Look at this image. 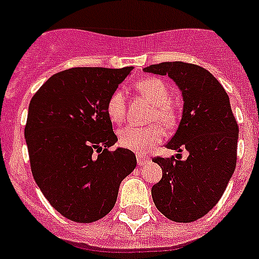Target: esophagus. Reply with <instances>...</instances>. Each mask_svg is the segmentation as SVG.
<instances>
[{"mask_svg": "<svg viewBox=\"0 0 259 259\" xmlns=\"http://www.w3.org/2000/svg\"><path fill=\"white\" fill-rule=\"evenodd\" d=\"M136 158H137V164H139V166H145V164H148L150 162V158L145 157V155L137 154Z\"/></svg>", "mask_w": 259, "mask_h": 259, "instance_id": "1", "label": "esophagus"}]
</instances>
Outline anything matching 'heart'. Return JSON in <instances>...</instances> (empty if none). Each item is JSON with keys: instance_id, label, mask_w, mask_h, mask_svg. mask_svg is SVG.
Segmentation results:
<instances>
[{"instance_id": "obj_1", "label": "heart", "mask_w": 259, "mask_h": 259, "mask_svg": "<svg viewBox=\"0 0 259 259\" xmlns=\"http://www.w3.org/2000/svg\"><path fill=\"white\" fill-rule=\"evenodd\" d=\"M134 87L141 97L153 105V122H159L166 127H172L175 124L176 111L170 101V89L164 81L157 77H146L136 81ZM106 113L110 120L115 124L123 122L125 115V95L122 89L114 91L109 97ZM163 137V128L158 123L145 128L127 125L118 132L120 146L136 153L149 152L155 145L162 143Z\"/></svg>"}]
</instances>
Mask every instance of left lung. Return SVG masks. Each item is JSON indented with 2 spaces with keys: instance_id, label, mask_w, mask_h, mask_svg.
<instances>
[{
  "instance_id": "8db88e82",
  "label": "left lung",
  "mask_w": 259,
  "mask_h": 259,
  "mask_svg": "<svg viewBox=\"0 0 259 259\" xmlns=\"http://www.w3.org/2000/svg\"><path fill=\"white\" fill-rule=\"evenodd\" d=\"M144 72L167 75L180 89L183 114L167 149H185L187 159L157 157L162 179L153 185L154 205L170 221L189 223L221 200L236 167L239 125L230 97L209 71L184 62H163Z\"/></svg>"
}]
</instances>
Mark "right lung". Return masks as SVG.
I'll return each mask as SVG.
<instances>
[{"label":"right lung","mask_w":259,"mask_h":259,"mask_svg":"<svg viewBox=\"0 0 259 259\" xmlns=\"http://www.w3.org/2000/svg\"><path fill=\"white\" fill-rule=\"evenodd\" d=\"M132 67H75L54 74L32 97L24 128L31 170L49 203L77 223L114 207L119 185L136 167L118 141L107 100Z\"/></svg>","instance_id":"add662e5"}]
</instances>
